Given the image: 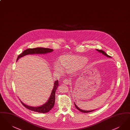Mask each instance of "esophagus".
I'll return each mask as SVG.
<instances>
[{"instance_id":"obj_1","label":"esophagus","mask_w":130,"mask_h":130,"mask_svg":"<svg viewBox=\"0 0 130 130\" xmlns=\"http://www.w3.org/2000/svg\"><path fill=\"white\" fill-rule=\"evenodd\" d=\"M63 83L68 85V84H70V80L69 79H64V80L63 81Z\"/></svg>"}]
</instances>
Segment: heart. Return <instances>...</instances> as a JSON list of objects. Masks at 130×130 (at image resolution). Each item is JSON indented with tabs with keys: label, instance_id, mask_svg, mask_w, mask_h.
<instances>
[{
	"label": "heart",
	"instance_id": "b5f03b06",
	"mask_svg": "<svg viewBox=\"0 0 130 130\" xmlns=\"http://www.w3.org/2000/svg\"><path fill=\"white\" fill-rule=\"evenodd\" d=\"M85 62V60L78 56L64 55L59 58V63L53 65L54 70L62 74L64 71L71 73L81 67Z\"/></svg>",
	"mask_w": 130,
	"mask_h": 130
}]
</instances>
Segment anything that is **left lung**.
<instances>
[{
    "mask_svg": "<svg viewBox=\"0 0 130 130\" xmlns=\"http://www.w3.org/2000/svg\"><path fill=\"white\" fill-rule=\"evenodd\" d=\"M96 50L98 51V52H99V53H102L103 55H105V56H106L107 57H111V56H109V55H108L106 53H105L104 51H103V50H98L96 49ZM74 105H75V107H76V109H77L79 111H81V112H84V113H88V112H91V111H94V110H92V111H84V110H81L80 109V108H79L76 104L74 103Z\"/></svg>",
    "mask_w": 130,
    "mask_h": 130,
    "instance_id": "1",
    "label": "left lung"
}]
</instances>
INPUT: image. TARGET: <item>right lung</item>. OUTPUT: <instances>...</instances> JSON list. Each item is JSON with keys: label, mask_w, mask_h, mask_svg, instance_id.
Wrapping results in <instances>:
<instances>
[{"label": "right lung", "mask_w": 130, "mask_h": 130, "mask_svg": "<svg viewBox=\"0 0 130 130\" xmlns=\"http://www.w3.org/2000/svg\"><path fill=\"white\" fill-rule=\"evenodd\" d=\"M53 51V50L49 49V48H32V49L29 48L24 51L21 54H20L18 56L17 60H18L19 58L29 54H44L48 53H50ZM58 86V82L57 80H56L54 83V88L52 90V92L51 93L49 100L45 104L42 105L41 106L34 107H31L28 105H25L22 101H20L21 103L27 109L32 111H36V112H40V113L47 112L49 111L54 106L55 103V94H56L55 92Z\"/></svg>", "instance_id": "1"}]
</instances>
